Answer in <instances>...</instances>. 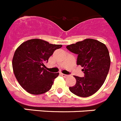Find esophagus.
Masks as SVG:
<instances>
[{"mask_svg": "<svg viewBox=\"0 0 121 121\" xmlns=\"http://www.w3.org/2000/svg\"><path fill=\"white\" fill-rule=\"evenodd\" d=\"M61 74V75L62 76L64 77V78H67V77L68 76L67 75V74H63V73H61V74Z\"/></svg>", "mask_w": 121, "mask_h": 121, "instance_id": "34e87169", "label": "esophagus"}]
</instances>
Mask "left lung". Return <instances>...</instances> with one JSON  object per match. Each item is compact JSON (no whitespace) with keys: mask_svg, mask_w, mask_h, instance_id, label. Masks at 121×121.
<instances>
[{"mask_svg":"<svg viewBox=\"0 0 121 121\" xmlns=\"http://www.w3.org/2000/svg\"><path fill=\"white\" fill-rule=\"evenodd\" d=\"M69 51L78 54L77 65L83 67L85 76H74L76 83L70 86L71 93L82 98L97 92L106 79L110 66V57L104 43L93 39H85L67 46Z\"/></svg>","mask_w":121,"mask_h":121,"instance_id":"1","label":"left lung"}]
</instances>
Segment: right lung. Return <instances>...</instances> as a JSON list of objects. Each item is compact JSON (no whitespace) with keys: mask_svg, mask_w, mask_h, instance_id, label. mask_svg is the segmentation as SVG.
<instances>
[{"mask_svg":"<svg viewBox=\"0 0 121 121\" xmlns=\"http://www.w3.org/2000/svg\"><path fill=\"white\" fill-rule=\"evenodd\" d=\"M62 47L40 39L28 40L18 47L13 58V69L18 82L26 91L37 95L51 89L59 73L47 71L44 63Z\"/></svg>","mask_w":121,"mask_h":121,"instance_id":"right-lung-1","label":"right lung"}]
</instances>
